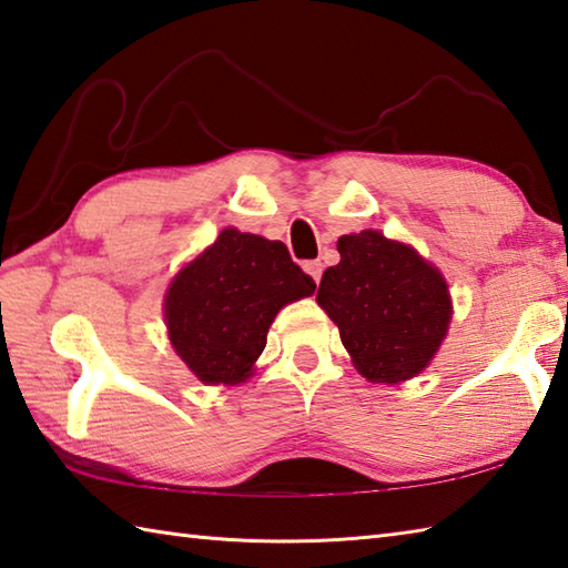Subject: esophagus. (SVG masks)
Masks as SVG:
<instances>
[{"label": "esophagus", "instance_id": "esophagus-1", "mask_svg": "<svg viewBox=\"0 0 568 568\" xmlns=\"http://www.w3.org/2000/svg\"><path fill=\"white\" fill-rule=\"evenodd\" d=\"M304 270L311 274V280H314L316 284L321 282V274H323V262L321 260H308L304 264Z\"/></svg>", "mask_w": 568, "mask_h": 568}]
</instances>
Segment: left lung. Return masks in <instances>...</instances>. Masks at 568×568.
<instances>
[{"instance_id":"8db88e82","label":"left lung","mask_w":568,"mask_h":568,"mask_svg":"<svg viewBox=\"0 0 568 568\" xmlns=\"http://www.w3.org/2000/svg\"><path fill=\"white\" fill-rule=\"evenodd\" d=\"M338 252L341 262L323 272L316 301L338 326L357 373L387 385L419 375L448 331L444 276L377 230L343 235Z\"/></svg>"}]
</instances>
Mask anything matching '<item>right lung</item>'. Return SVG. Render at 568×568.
Wrapping results in <instances>:
<instances>
[{
    "label": "right lung",
    "mask_w": 568,
    "mask_h": 568,
    "mask_svg": "<svg viewBox=\"0 0 568 568\" xmlns=\"http://www.w3.org/2000/svg\"><path fill=\"white\" fill-rule=\"evenodd\" d=\"M314 288L284 242L225 227L169 286L171 345L205 385H237L267 345L280 308Z\"/></svg>",
    "instance_id": "1"
}]
</instances>
